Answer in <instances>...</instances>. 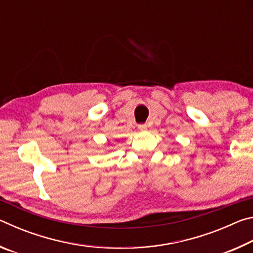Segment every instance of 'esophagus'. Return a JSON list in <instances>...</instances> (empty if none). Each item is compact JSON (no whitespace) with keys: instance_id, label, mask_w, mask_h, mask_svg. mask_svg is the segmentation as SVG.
<instances>
[{"instance_id":"obj_1","label":"esophagus","mask_w":253,"mask_h":253,"mask_svg":"<svg viewBox=\"0 0 253 253\" xmlns=\"http://www.w3.org/2000/svg\"><path fill=\"white\" fill-rule=\"evenodd\" d=\"M138 129L139 130H146L147 129V125L146 124H140V125H138Z\"/></svg>"}]
</instances>
